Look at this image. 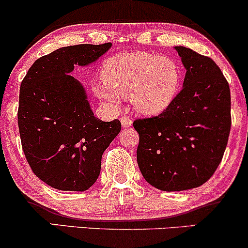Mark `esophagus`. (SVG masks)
I'll use <instances>...</instances> for the list:
<instances>
[{
  "label": "esophagus",
  "instance_id": "34e87169",
  "mask_svg": "<svg viewBox=\"0 0 248 248\" xmlns=\"http://www.w3.org/2000/svg\"><path fill=\"white\" fill-rule=\"evenodd\" d=\"M132 124H133V120L129 118V116L124 115V116H122V118H121V124H122V127H129V126H132Z\"/></svg>",
  "mask_w": 248,
  "mask_h": 248
}]
</instances>
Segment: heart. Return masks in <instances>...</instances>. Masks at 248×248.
<instances>
[{
  "label": "heart",
  "mask_w": 248,
  "mask_h": 248,
  "mask_svg": "<svg viewBox=\"0 0 248 248\" xmlns=\"http://www.w3.org/2000/svg\"><path fill=\"white\" fill-rule=\"evenodd\" d=\"M105 85L95 86L96 94L110 104L132 99L144 115H156L171 105L178 91L181 72L172 58L144 51L121 52L107 59L101 67Z\"/></svg>",
  "instance_id": "obj_1"
}]
</instances>
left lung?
<instances>
[{
    "label": "left lung",
    "mask_w": 248,
    "mask_h": 248,
    "mask_svg": "<svg viewBox=\"0 0 248 248\" xmlns=\"http://www.w3.org/2000/svg\"><path fill=\"white\" fill-rule=\"evenodd\" d=\"M186 69L183 88L160 115L136 119V157L149 184L163 191L201 186L221 162L231 130V93L210 57L175 46Z\"/></svg>",
    "instance_id": "obj_1"
}]
</instances>
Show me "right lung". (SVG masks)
Listing matches in <instances>:
<instances>
[{"label":"right lung","mask_w":248,"mask_h":248,"mask_svg":"<svg viewBox=\"0 0 248 248\" xmlns=\"http://www.w3.org/2000/svg\"><path fill=\"white\" fill-rule=\"evenodd\" d=\"M112 46L79 44L61 47L33 62L19 88L17 112L21 143L33 173L62 191H85L98 179L101 157L121 130L115 119L95 118L75 65L95 62Z\"/></svg>","instance_id":"add662e5"}]
</instances>
